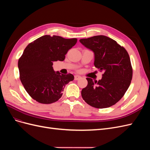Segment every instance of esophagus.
<instances>
[{"label":"esophagus","mask_w":150,"mask_h":150,"mask_svg":"<svg viewBox=\"0 0 150 150\" xmlns=\"http://www.w3.org/2000/svg\"><path fill=\"white\" fill-rule=\"evenodd\" d=\"M81 77L80 76L76 75V76H74V79H75V80H78V79H81Z\"/></svg>","instance_id":"obj_1"}]
</instances>
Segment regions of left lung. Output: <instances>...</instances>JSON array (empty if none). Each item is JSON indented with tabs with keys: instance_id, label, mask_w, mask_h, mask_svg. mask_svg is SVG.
Here are the masks:
<instances>
[{
	"instance_id": "8db88e82",
	"label": "left lung",
	"mask_w": 150,
	"mask_h": 150,
	"mask_svg": "<svg viewBox=\"0 0 150 150\" xmlns=\"http://www.w3.org/2000/svg\"><path fill=\"white\" fill-rule=\"evenodd\" d=\"M79 42L94 52V65L104 71L101 79L86 78L88 85L81 91L86 103L96 108L114 105L124 96L132 79L133 70L126 50L105 35L81 39Z\"/></svg>"
}]
</instances>
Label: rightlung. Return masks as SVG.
I'll use <instances>...</instances> for the list:
<instances>
[{
  "mask_svg": "<svg viewBox=\"0 0 150 150\" xmlns=\"http://www.w3.org/2000/svg\"><path fill=\"white\" fill-rule=\"evenodd\" d=\"M76 42V38L45 35L25 47L19 59L18 67L21 83L34 100L51 104L61 98L65 86L74 77L54 71L53 62L64 61L67 51Z\"/></svg>",
  "mask_w": 150,
  "mask_h": 150,
  "instance_id": "add662e5",
  "label": "right lung"
}]
</instances>
